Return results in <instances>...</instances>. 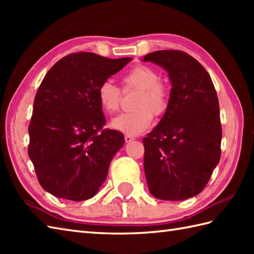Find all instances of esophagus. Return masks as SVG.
Wrapping results in <instances>:
<instances>
[{
  "label": "esophagus",
  "instance_id": "1",
  "mask_svg": "<svg viewBox=\"0 0 254 254\" xmlns=\"http://www.w3.org/2000/svg\"><path fill=\"white\" fill-rule=\"evenodd\" d=\"M124 139H126V142H127V143H128V142H132L133 139H134V136L130 135V134H126V135H124Z\"/></svg>",
  "mask_w": 254,
  "mask_h": 254
}]
</instances>
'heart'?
Segmentation results:
<instances>
[{
  "label": "heart",
  "instance_id": "1",
  "mask_svg": "<svg viewBox=\"0 0 254 254\" xmlns=\"http://www.w3.org/2000/svg\"><path fill=\"white\" fill-rule=\"evenodd\" d=\"M124 89H138L134 108L136 110L122 113L111 121L117 131L135 135L150 127L154 115H164L169 105V88L159 79V74L148 65H137L122 76ZM122 93L110 80H105L98 87V100L102 109L115 113L121 104Z\"/></svg>",
  "mask_w": 254,
  "mask_h": 254
}]
</instances>
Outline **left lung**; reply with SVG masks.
<instances>
[{
	"label": "left lung",
	"mask_w": 254,
	"mask_h": 254,
	"mask_svg": "<svg viewBox=\"0 0 254 254\" xmlns=\"http://www.w3.org/2000/svg\"><path fill=\"white\" fill-rule=\"evenodd\" d=\"M143 61L165 68L172 85L163 119L143 138L148 189L159 199L182 201L203 191L219 163L217 94L206 69L186 52L159 50Z\"/></svg>",
	"instance_id": "8db88e82"
}]
</instances>
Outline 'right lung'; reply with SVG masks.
I'll return each mask as SVG.
<instances>
[{"mask_svg": "<svg viewBox=\"0 0 254 254\" xmlns=\"http://www.w3.org/2000/svg\"><path fill=\"white\" fill-rule=\"evenodd\" d=\"M131 60L72 53L42 79L28 127V155L40 186L52 195L84 201L106 180L124 136L104 128L98 87Z\"/></svg>", "mask_w": 254, "mask_h": 254, "instance_id": "add662e5", "label": "right lung"}]
</instances>
